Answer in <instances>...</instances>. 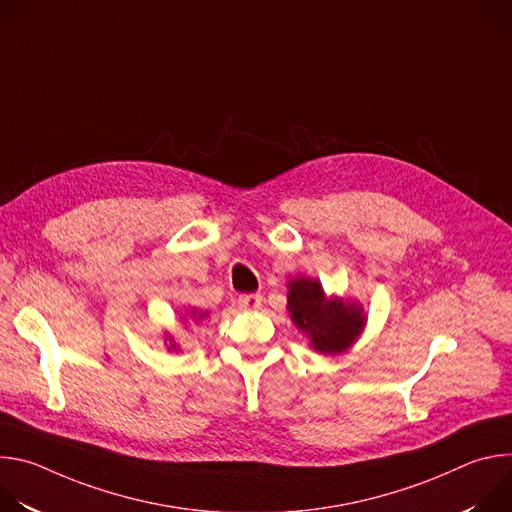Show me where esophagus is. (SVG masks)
I'll return each instance as SVG.
<instances>
[{
  "instance_id": "34e87169",
  "label": "esophagus",
  "mask_w": 512,
  "mask_h": 512,
  "mask_svg": "<svg viewBox=\"0 0 512 512\" xmlns=\"http://www.w3.org/2000/svg\"><path fill=\"white\" fill-rule=\"evenodd\" d=\"M263 298L259 294H243L239 296V306L245 310H259Z\"/></svg>"
}]
</instances>
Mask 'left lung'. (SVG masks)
Here are the masks:
<instances>
[{"mask_svg": "<svg viewBox=\"0 0 512 512\" xmlns=\"http://www.w3.org/2000/svg\"><path fill=\"white\" fill-rule=\"evenodd\" d=\"M287 310L294 324L310 334L312 346L324 354L344 352L364 326L358 306L340 300L328 302L322 285L306 277L289 283Z\"/></svg>", "mask_w": 512, "mask_h": 512, "instance_id": "1", "label": "left lung"}]
</instances>
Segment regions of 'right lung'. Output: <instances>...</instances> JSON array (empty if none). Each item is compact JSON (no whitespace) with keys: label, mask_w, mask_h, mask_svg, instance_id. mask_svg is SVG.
Segmentation results:
<instances>
[{"label":"right lung","mask_w":512,"mask_h":512,"mask_svg":"<svg viewBox=\"0 0 512 512\" xmlns=\"http://www.w3.org/2000/svg\"><path fill=\"white\" fill-rule=\"evenodd\" d=\"M202 316H204V314H200V318H202Z\"/></svg>","instance_id":"add662e5"}]
</instances>
